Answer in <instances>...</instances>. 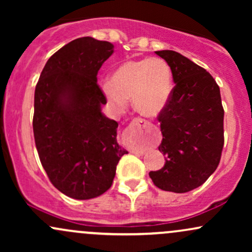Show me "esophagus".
Here are the masks:
<instances>
[{"label": "esophagus", "instance_id": "1", "mask_svg": "<svg viewBox=\"0 0 252 252\" xmlns=\"http://www.w3.org/2000/svg\"><path fill=\"white\" fill-rule=\"evenodd\" d=\"M149 123H147L146 121L141 120V118H135V120H132V122L130 123L129 126V129H141V128H147L148 126ZM136 153H143V150H138V149H135Z\"/></svg>", "mask_w": 252, "mask_h": 252}]
</instances>
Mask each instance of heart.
Masks as SVG:
<instances>
[{
  "label": "heart",
  "instance_id": "heart-1",
  "mask_svg": "<svg viewBox=\"0 0 252 252\" xmlns=\"http://www.w3.org/2000/svg\"><path fill=\"white\" fill-rule=\"evenodd\" d=\"M103 92L109 102L123 110L131 98L135 110L147 117L160 114L173 92L172 68L161 58L126 60L117 66Z\"/></svg>",
  "mask_w": 252,
  "mask_h": 252
}]
</instances>
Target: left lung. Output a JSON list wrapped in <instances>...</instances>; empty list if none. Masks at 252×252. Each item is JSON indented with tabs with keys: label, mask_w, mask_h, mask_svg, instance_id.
<instances>
[{
	"label": "left lung",
	"mask_w": 252,
	"mask_h": 252,
	"mask_svg": "<svg viewBox=\"0 0 252 252\" xmlns=\"http://www.w3.org/2000/svg\"><path fill=\"white\" fill-rule=\"evenodd\" d=\"M172 68V96L158 115L164 166L149 176L156 187L186 193L201 186L218 167L224 146L220 90L205 68L174 51H156Z\"/></svg>",
	"instance_id": "left-lung-1"
}]
</instances>
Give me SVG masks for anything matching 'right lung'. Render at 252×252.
<instances>
[{
  "label": "right lung",
  "mask_w": 252,
  "mask_h": 252,
  "mask_svg": "<svg viewBox=\"0 0 252 252\" xmlns=\"http://www.w3.org/2000/svg\"><path fill=\"white\" fill-rule=\"evenodd\" d=\"M114 45L84 36L52 56L34 94L33 131L37 154L53 186L78 200L111 187L124 154L116 121L104 116L106 98L97 84Z\"/></svg>",
  "instance_id": "1"
}]
</instances>
